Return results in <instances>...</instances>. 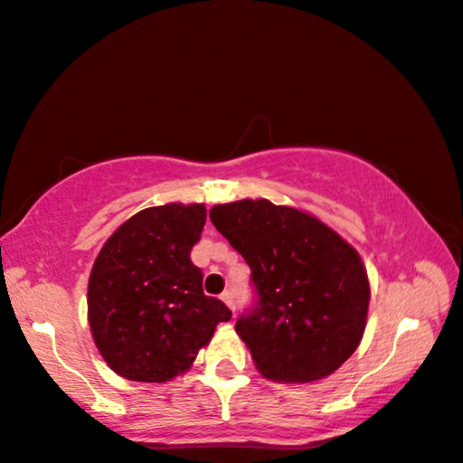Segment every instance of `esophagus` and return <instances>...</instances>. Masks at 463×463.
I'll list each match as a JSON object with an SVG mask.
<instances>
[{
    "instance_id": "obj_1",
    "label": "esophagus",
    "mask_w": 463,
    "mask_h": 463,
    "mask_svg": "<svg viewBox=\"0 0 463 463\" xmlns=\"http://www.w3.org/2000/svg\"><path fill=\"white\" fill-rule=\"evenodd\" d=\"M222 302L226 304V307H229L232 312H234V294L231 292V289H226V292H222Z\"/></svg>"
}]
</instances>
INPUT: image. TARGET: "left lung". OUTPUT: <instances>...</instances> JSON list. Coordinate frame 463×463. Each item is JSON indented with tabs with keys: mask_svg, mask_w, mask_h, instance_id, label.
<instances>
[{
	"mask_svg": "<svg viewBox=\"0 0 463 463\" xmlns=\"http://www.w3.org/2000/svg\"><path fill=\"white\" fill-rule=\"evenodd\" d=\"M210 221L250 268L257 302L234 328L261 375L308 383L339 370L370 307L357 250L318 218L269 200L218 203Z\"/></svg>",
	"mask_w": 463,
	"mask_h": 463,
	"instance_id": "1",
	"label": "left lung"
}]
</instances>
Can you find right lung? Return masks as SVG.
<instances>
[{"instance_id": "1", "label": "right lung", "mask_w": 463, "mask_h": 463, "mask_svg": "<svg viewBox=\"0 0 463 463\" xmlns=\"http://www.w3.org/2000/svg\"><path fill=\"white\" fill-rule=\"evenodd\" d=\"M206 224L203 203L145 208L109 237L88 284L93 341L112 370L135 382L187 372L232 312L202 289L190 260Z\"/></svg>"}]
</instances>
